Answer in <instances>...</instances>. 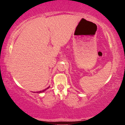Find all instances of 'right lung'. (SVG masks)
<instances>
[{
    "label": "right lung",
    "mask_w": 125,
    "mask_h": 125,
    "mask_svg": "<svg viewBox=\"0 0 125 125\" xmlns=\"http://www.w3.org/2000/svg\"><path fill=\"white\" fill-rule=\"evenodd\" d=\"M50 87H49V86H48V88H46V89H43V90H41V91H39V92H37L36 93H43V92H45V91L46 90V89H48V88H49Z\"/></svg>",
    "instance_id": "add662e5"
}]
</instances>
